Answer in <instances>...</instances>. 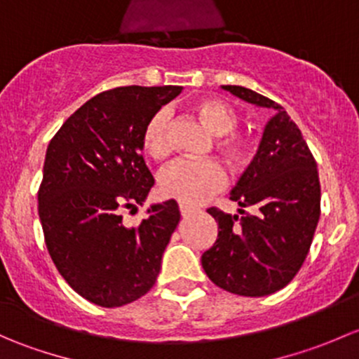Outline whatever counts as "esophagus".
Returning <instances> with one entry per match:
<instances>
[{
	"mask_svg": "<svg viewBox=\"0 0 359 359\" xmlns=\"http://www.w3.org/2000/svg\"><path fill=\"white\" fill-rule=\"evenodd\" d=\"M179 210H180V215H182V217L193 215V213L200 212V208H198V206L187 205V203H180V205H179Z\"/></svg>",
	"mask_w": 359,
	"mask_h": 359,
	"instance_id": "1",
	"label": "esophagus"
}]
</instances>
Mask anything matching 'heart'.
<instances>
[{
	"label": "heart",
	"instance_id": "obj_1",
	"mask_svg": "<svg viewBox=\"0 0 359 359\" xmlns=\"http://www.w3.org/2000/svg\"><path fill=\"white\" fill-rule=\"evenodd\" d=\"M193 111L203 125L220 135L215 146L231 165L238 166L248 156V140L243 135L233 133L238 125V114L231 104L215 97H205L193 104ZM170 116L159 109L147 119L142 132L144 151L154 159H165L170 153ZM226 170L213 159L191 161L180 159L172 163L159 173V191L163 196L182 203H201L226 186Z\"/></svg>",
	"mask_w": 359,
	"mask_h": 359
}]
</instances>
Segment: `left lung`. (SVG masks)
Returning a JSON list of instances; mask_svg holds the SVG:
<instances>
[{"mask_svg": "<svg viewBox=\"0 0 359 359\" xmlns=\"http://www.w3.org/2000/svg\"><path fill=\"white\" fill-rule=\"evenodd\" d=\"M222 88L274 116L255 158L231 191L241 217L206 210L219 224V234L201 255V266L224 290L264 297L287 287L306 260L320 220V177L299 126L280 104L245 86ZM247 205L253 214L241 210Z\"/></svg>", "mask_w": 359, "mask_h": 359, "instance_id": "obj_1", "label": "left lung"}]
</instances>
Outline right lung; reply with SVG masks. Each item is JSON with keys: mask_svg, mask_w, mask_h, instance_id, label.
<instances>
[{"mask_svg": "<svg viewBox=\"0 0 359 359\" xmlns=\"http://www.w3.org/2000/svg\"><path fill=\"white\" fill-rule=\"evenodd\" d=\"M182 86H119L92 97L48 144L38 213L53 264L69 287L102 307L153 288L180 220L175 200L156 203L137 227L121 208L142 205L154 186L140 151L147 119Z\"/></svg>", "mask_w": 359, "mask_h": 359, "instance_id": "1", "label": "right lung"}]
</instances>
